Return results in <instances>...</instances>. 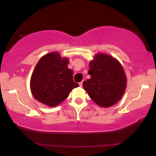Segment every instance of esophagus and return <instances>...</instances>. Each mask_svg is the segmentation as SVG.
I'll list each match as a JSON object with an SVG mask.
<instances>
[{
  "label": "esophagus",
  "instance_id": "obj_1",
  "mask_svg": "<svg viewBox=\"0 0 156 156\" xmlns=\"http://www.w3.org/2000/svg\"><path fill=\"white\" fill-rule=\"evenodd\" d=\"M79 85H80V87H82V86H83V81L80 82V83H79Z\"/></svg>",
  "mask_w": 156,
  "mask_h": 156
}]
</instances>
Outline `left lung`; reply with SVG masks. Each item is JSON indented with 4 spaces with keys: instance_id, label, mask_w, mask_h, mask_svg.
Masks as SVG:
<instances>
[{
    "instance_id": "8db88e82",
    "label": "left lung",
    "mask_w": 156,
    "mask_h": 156,
    "mask_svg": "<svg viewBox=\"0 0 156 156\" xmlns=\"http://www.w3.org/2000/svg\"><path fill=\"white\" fill-rule=\"evenodd\" d=\"M90 79L83 87L90 98L101 107H109L121 99L126 88V76L117 60L99 53L89 63Z\"/></svg>"
}]
</instances>
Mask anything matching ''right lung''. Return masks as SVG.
I'll return each instance as SVG.
<instances>
[{"mask_svg":"<svg viewBox=\"0 0 156 156\" xmlns=\"http://www.w3.org/2000/svg\"><path fill=\"white\" fill-rule=\"evenodd\" d=\"M68 59L56 52L44 55L36 65L31 78L34 97L50 107L64 101L74 88L79 87L73 79V71L67 67Z\"/></svg>","mask_w":156,"mask_h":156,"instance_id":"right-lung-1","label":"right lung"}]
</instances>
